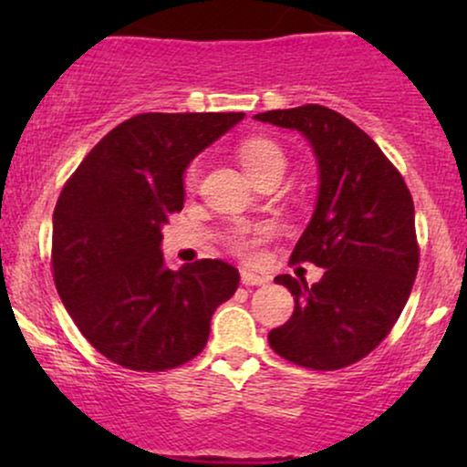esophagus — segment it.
I'll return each instance as SVG.
<instances>
[{"label": "esophagus", "mask_w": 467, "mask_h": 467, "mask_svg": "<svg viewBox=\"0 0 467 467\" xmlns=\"http://www.w3.org/2000/svg\"><path fill=\"white\" fill-rule=\"evenodd\" d=\"M241 283L244 285H267L270 283V276H264V275H256V272H250V270H241Z\"/></svg>", "instance_id": "esophagus-1"}]
</instances>
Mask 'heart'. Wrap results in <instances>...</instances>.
<instances>
[{
    "label": "heart",
    "instance_id": "obj_1",
    "mask_svg": "<svg viewBox=\"0 0 467 467\" xmlns=\"http://www.w3.org/2000/svg\"><path fill=\"white\" fill-rule=\"evenodd\" d=\"M239 160L244 164L245 173L252 178L261 175L264 171L272 169L276 164H285V158H283V151L278 149L276 142L267 140V138H250V140L239 144ZM197 169L192 166L189 171V182L192 184L195 182ZM272 228L270 226H239L230 233V245L237 254L244 256V259H254L256 248H259L264 241L270 239Z\"/></svg>",
    "mask_w": 467,
    "mask_h": 467
}]
</instances>
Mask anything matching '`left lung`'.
Listing matches in <instances>:
<instances>
[{"instance_id": "1", "label": "left lung", "mask_w": 467, "mask_h": 467, "mask_svg": "<svg viewBox=\"0 0 467 467\" xmlns=\"http://www.w3.org/2000/svg\"><path fill=\"white\" fill-rule=\"evenodd\" d=\"M254 120L303 133L312 144L318 197L292 261L325 267L312 287L305 278H275L296 305L267 342L298 367H349L389 336L409 301L420 265L412 197L382 149L334 109L303 105Z\"/></svg>"}]
</instances>
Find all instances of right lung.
I'll list each match as a JSON object with an SVG mask.
<instances>
[{
  "instance_id": "1",
  "label": "right lung",
  "mask_w": 467,
  "mask_h": 467,
  "mask_svg": "<svg viewBox=\"0 0 467 467\" xmlns=\"http://www.w3.org/2000/svg\"><path fill=\"white\" fill-rule=\"evenodd\" d=\"M245 114H138L114 127L63 186L52 217L57 292L96 351L131 371H166L208 342L239 287L237 267L202 259L171 270L169 213L184 206L197 153Z\"/></svg>"
}]
</instances>
